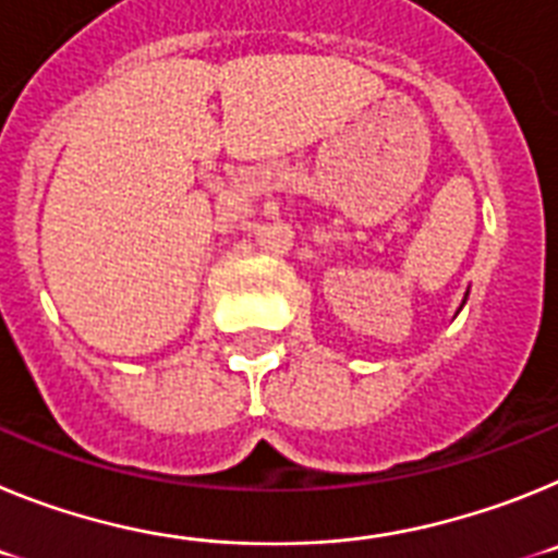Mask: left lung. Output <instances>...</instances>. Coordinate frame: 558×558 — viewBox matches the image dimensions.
Here are the masks:
<instances>
[{"mask_svg": "<svg viewBox=\"0 0 558 558\" xmlns=\"http://www.w3.org/2000/svg\"><path fill=\"white\" fill-rule=\"evenodd\" d=\"M463 302H466V299H463Z\"/></svg>", "mask_w": 558, "mask_h": 558, "instance_id": "8db88e82", "label": "left lung"}]
</instances>
